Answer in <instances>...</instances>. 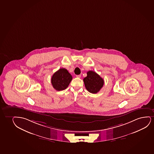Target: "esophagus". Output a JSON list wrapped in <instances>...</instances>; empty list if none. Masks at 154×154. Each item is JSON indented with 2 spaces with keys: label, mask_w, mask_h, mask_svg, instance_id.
I'll return each mask as SVG.
<instances>
[{
  "label": "esophagus",
  "mask_w": 154,
  "mask_h": 154,
  "mask_svg": "<svg viewBox=\"0 0 154 154\" xmlns=\"http://www.w3.org/2000/svg\"><path fill=\"white\" fill-rule=\"evenodd\" d=\"M76 77L78 78H81V75H76Z\"/></svg>",
  "instance_id": "34e87169"
}]
</instances>
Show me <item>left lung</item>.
I'll return each instance as SVG.
<instances>
[{
    "label": "left lung",
    "instance_id": "8db88e82",
    "mask_svg": "<svg viewBox=\"0 0 154 154\" xmlns=\"http://www.w3.org/2000/svg\"><path fill=\"white\" fill-rule=\"evenodd\" d=\"M83 81L86 90L92 94L99 92L104 84L103 79L93 71L87 72V76L84 78Z\"/></svg>",
    "mask_w": 154,
    "mask_h": 154
}]
</instances>
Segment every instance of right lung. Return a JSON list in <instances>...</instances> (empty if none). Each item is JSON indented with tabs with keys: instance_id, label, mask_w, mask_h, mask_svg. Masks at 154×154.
Here are the masks:
<instances>
[{
	"instance_id": "add662e5",
	"label": "right lung",
	"mask_w": 154,
	"mask_h": 154,
	"mask_svg": "<svg viewBox=\"0 0 154 154\" xmlns=\"http://www.w3.org/2000/svg\"><path fill=\"white\" fill-rule=\"evenodd\" d=\"M72 80V75L68 70L61 68L53 74L51 78V84L55 90L60 91L66 89Z\"/></svg>"
}]
</instances>
